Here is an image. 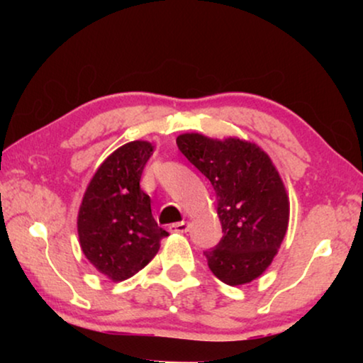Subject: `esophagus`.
Returning <instances> with one entry per match:
<instances>
[{"label":"esophagus","instance_id":"1","mask_svg":"<svg viewBox=\"0 0 363 363\" xmlns=\"http://www.w3.org/2000/svg\"><path fill=\"white\" fill-rule=\"evenodd\" d=\"M188 228H190V226H188V223L182 221V223H173V225H170L168 230H170L172 233H186Z\"/></svg>","mask_w":363,"mask_h":363}]
</instances>
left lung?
<instances>
[{
	"label": "left lung",
	"instance_id": "1",
	"mask_svg": "<svg viewBox=\"0 0 363 363\" xmlns=\"http://www.w3.org/2000/svg\"><path fill=\"white\" fill-rule=\"evenodd\" d=\"M180 152L211 182L223 238L208 266L230 286L255 281L271 266L289 225V196L269 155L238 137H177Z\"/></svg>",
	"mask_w": 363,
	"mask_h": 363
}]
</instances>
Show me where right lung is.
I'll use <instances>...</instances> for the list:
<instances>
[{"label": "right lung", "mask_w": 363, "mask_h": 363, "mask_svg": "<svg viewBox=\"0 0 363 363\" xmlns=\"http://www.w3.org/2000/svg\"><path fill=\"white\" fill-rule=\"evenodd\" d=\"M153 147L133 140L101 163L89 182L77 215L84 256L113 282L143 269L160 250L168 233L152 216L150 196L140 190L142 172Z\"/></svg>", "instance_id": "right-lung-1"}]
</instances>
